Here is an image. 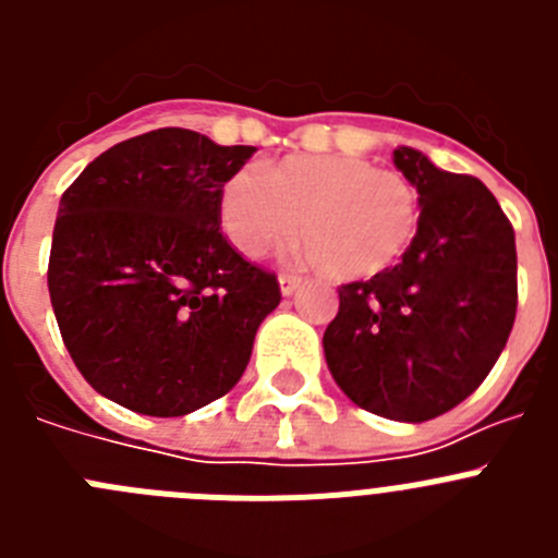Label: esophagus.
<instances>
[{
	"instance_id": "34e87169",
	"label": "esophagus",
	"mask_w": 558,
	"mask_h": 558,
	"mask_svg": "<svg viewBox=\"0 0 558 558\" xmlns=\"http://www.w3.org/2000/svg\"><path fill=\"white\" fill-rule=\"evenodd\" d=\"M302 284V276L295 274H279V288H282V295H293Z\"/></svg>"
}]
</instances>
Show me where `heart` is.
<instances>
[{"label":"heart","instance_id":"1","mask_svg":"<svg viewBox=\"0 0 558 558\" xmlns=\"http://www.w3.org/2000/svg\"><path fill=\"white\" fill-rule=\"evenodd\" d=\"M220 226L248 259L290 243L332 279H372L405 256L418 231L416 186L354 156H290L236 170L220 190Z\"/></svg>","mask_w":558,"mask_h":558}]
</instances>
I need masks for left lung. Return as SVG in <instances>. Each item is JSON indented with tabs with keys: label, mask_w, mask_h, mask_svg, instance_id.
Here are the masks:
<instances>
[{
	"label": "left lung",
	"mask_w": 558,
	"mask_h": 558,
	"mask_svg": "<svg viewBox=\"0 0 558 558\" xmlns=\"http://www.w3.org/2000/svg\"><path fill=\"white\" fill-rule=\"evenodd\" d=\"M393 165L418 192L416 240L386 274L340 284L324 354L354 405L427 422L470 397L509 340L514 229L472 175L438 170L413 147H397Z\"/></svg>",
	"instance_id": "obj_1"
}]
</instances>
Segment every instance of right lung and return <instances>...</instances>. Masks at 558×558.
Returning a JSON list of instances; mask_svg holds the SVG:
<instances>
[{
  "label": "right lung",
  "mask_w": 558,
  "mask_h": 558,
  "mask_svg": "<svg viewBox=\"0 0 558 558\" xmlns=\"http://www.w3.org/2000/svg\"><path fill=\"white\" fill-rule=\"evenodd\" d=\"M256 147L159 128L100 153L61 198L47 284L77 372L145 416H184L236 386L276 274L220 231V190Z\"/></svg>",
  "instance_id": "1"
}]
</instances>
